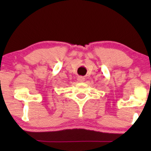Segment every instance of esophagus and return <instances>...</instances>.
<instances>
[{"label": "esophagus", "mask_w": 151, "mask_h": 151, "mask_svg": "<svg viewBox=\"0 0 151 151\" xmlns=\"http://www.w3.org/2000/svg\"><path fill=\"white\" fill-rule=\"evenodd\" d=\"M84 80H85V78H84L83 76H79V77L78 78V80L80 82H82L84 81Z\"/></svg>", "instance_id": "esophagus-1"}]
</instances>
